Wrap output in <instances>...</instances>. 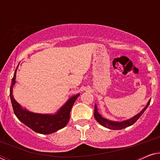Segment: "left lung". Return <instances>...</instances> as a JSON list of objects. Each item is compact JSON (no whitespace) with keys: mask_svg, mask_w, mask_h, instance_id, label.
I'll return each mask as SVG.
<instances>
[{"mask_svg":"<svg viewBox=\"0 0 160 160\" xmlns=\"http://www.w3.org/2000/svg\"><path fill=\"white\" fill-rule=\"evenodd\" d=\"M150 102H151V100L148 102L147 106H146L145 108H144L143 110H142L141 113H139L138 114L135 116V117H132V119L126 120V121H124V122H116L109 121V120H108V119L102 118L101 116H100L99 113H98V110H97V106H96V105L95 106V112H94V116H95V119L97 120V122H99V123L101 124V125L105 127V128L111 129V130H122V129L128 128V127L131 126L132 124H134L135 122L139 119L140 117H141V116L143 114L144 111H146V109L147 108V107L148 106V105H149Z\"/></svg>","mask_w":160,"mask_h":160,"instance_id":"obj_1","label":"left lung"}]
</instances>
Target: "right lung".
<instances>
[{"label": "right lung", "mask_w": 160, "mask_h": 160, "mask_svg": "<svg viewBox=\"0 0 160 160\" xmlns=\"http://www.w3.org/2000/svg\"><path fill=\"white\" fill-rule=\"evenodd\" d=\"M16 73L17 69L15 70L12 85L10 87V98L14 114L18 118L19 121H21L36 132L43 135L51 134L66 126L70 119V112H71L72 106L79 96V94L70 98L66 103L54 115L38 114V113L30 112L22 108L19 104L13 97L12 89L15 84Z\"/></svg>", "instance_id": "right-lung-1"}]
</instances>
